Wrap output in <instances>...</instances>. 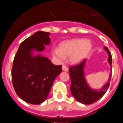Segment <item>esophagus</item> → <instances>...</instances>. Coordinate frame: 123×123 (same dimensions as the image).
I'll use <instances>...</instances> for the list:
<instances>
[{"instance_id": "1", "label": "esophagus", "mask_w": 123, "mask_h": 123, "mask_svg": "<svg viewBox=\"0 0 123 123\" xmlns=\"http://www.w3.org/2000/svg\"><path fill=\"white\" fill-rule=\"evenodd\" d=\"M62 69H63V71H65V72H68V68H67V67H66L65 65H63Z\"/></svg>"}]
</instances>
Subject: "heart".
I'll use <instances>...</instances> for the list:
<instances>
[{"instance_id":"b5f03b06","label":"heart","mask_w":123,"mask_h":123,"mask_svg":"<svg viewBox=\"0 0 123 123\" xmlns=\"http://www.w3.org/2000/svg\"><path fill=\"white\" fill-rule=\"evenodd\" d=\"M92 48L91 40L73 39L62 42L60 45L59 49L53 50L52 55L60 63L64 62L65 58L69 57L71 64L78 65L87 57Z\"/></svg>"}]
</instances>
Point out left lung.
Masks as SVG:
<instances>
[{
    "label": "left lung",
    "instance_id": "left-lung-1",
    "mask_svg": "<svg viewBox=\"0 0 123 123\" xmlns=\"http://www.w3.org/2000/svg\"><path fill=\"white\" fill-rule=\"evenodd\" d=\"M104 50L108 54V62L111 67V71L108 81L99 89H92L88 82L84 73V68L87 60H84L79 65L69 68L71 78V94L78 102L86 105H90L102 98L108 90L111 77V62L112 57L108 49L104 47Z\"/></svg>",
    "mask_w": 123,
    "mask_h": 123
}]
</instances>
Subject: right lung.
I'll list each match as a JSON object with an SVG mask.
<instances>
[{"mask_svg": "<svg viewBox=\"0 0 123 123\" xmlns=\"http://www.w3.org/2000/svg\"><path fill=\"white\" fill-rule=\"evenodd\" d=\"M50 32L37 31L19 45L12 69L14 89L19 98L38 105L46 100L62 66L54 65L40 52L50 44Z\"/></svg>", "mask_w": 123, "mask_h": 123, "instance_id": "add662e5", "label": "right lung"}]
</instances>
